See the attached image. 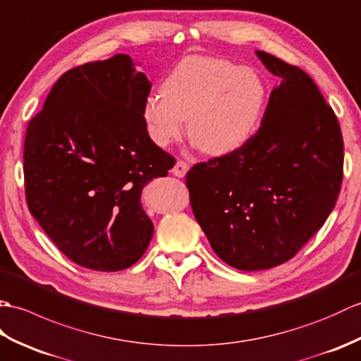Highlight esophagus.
Returning a JSON list of instances; mask_svg holds the SVG:
<instances>
[{
  "label": "esophagus",
  "instance_id": "34e87169",
  "mask_svg": "<svg viewBox=\"0 0 361 361\" xmlns=\"http://www.w3.org/2000/svg\"><path fill=\"white\" fill-rule=\"evenodd\" d=\"M187 171H188V164L183 162V160H178L171 170V173L174 176H178V178H183V176L187 174Z\"/></svg>",
  "mask_w": 361,
  "mask_h": 361
}]
</instances>
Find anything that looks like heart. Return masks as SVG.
Returning a JSON list of instances; mask_svg holds the SVG:
<instances>
[{"mask_svg":"<svg viewBox=\"0 0 361 361\" xmlns=\"http://www.w3.org/2000/svg\"><path fill=\"white\" fill-rule=\"evenodd\" d=\"M267 86L252 68L214 57H187L143 102L142 117L156 145L168 147L185 130L205 154L226 156L243 148L258 130Z\"/></svg>","mask_w":361,"mask_h":361,"instance_id":"b5f03b06","label":"heart"}]
</instances>
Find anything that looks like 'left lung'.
<instances>
[{"mask_svg":"<svg viewBox=\"0 0 361 361\" xmlns=\"http://www.w3.org/2000/svg\"><path fill=\"white\" fill-rule=\"evenodd\" d=\"M281 83L259 130L233 153L187 173L195 218L219 258L238 270L292 259L323 227L343 180V135L334 109L306 72L267 52Z\"/></svg>","mask_w":361,"mask_h":361,"instance_id":"8db88e82","label":"left lung"}]
</instances>
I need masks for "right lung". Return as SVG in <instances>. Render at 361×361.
<instances>
[{
	"mask_svg": "<svg viewBox=\"0 0 361 361\" xmlns=\"http://www.w3.org/2000/svg\"><path fill=\"white\" fill-rule=\"evenodd\" d=\"M151 83L117 54L65 72L30 118L24 139L29 212L71 261L117 271L153 238L142 190L174 166L142 117Z\"/></svg>",
	"mask_w": 361,
	"mask_h": 361,
	"instance_id": "right-lung-1",
	"label": "right lung"
}]
</instances>
